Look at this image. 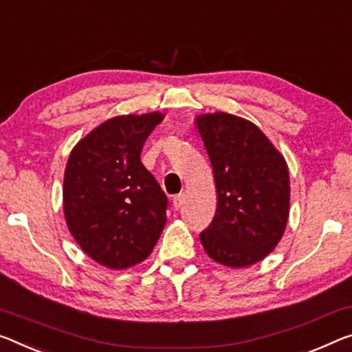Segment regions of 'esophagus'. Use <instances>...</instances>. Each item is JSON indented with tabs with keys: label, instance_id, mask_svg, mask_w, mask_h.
<instances>
[{
	"label": "esophagus",
	"instance_id": "1",
	"mask_svg": "<svg viewBox=\"0 0 352 352\" xmlns=\"http://www.w3.org/2000/svg\"><path fill=\"white\" fill-rule=\"evenodd\" d=\"M172 205H174V210L180 208V206L183 205V196H182V194H178V196H175L174 199H172Z\"/></svg>",
	"mask_w": 352,
	"mask_h": 352
}]
</instances>
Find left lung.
<instances>
[{"instance_id": "left-lung-1", "label": "left lung", "mask_w": 352, "mask_h": 352, "mask_svg": "<svg viewBox=\"0 0 352 352\" xmlns=\"http://www.w3.org/2000/svg\"><path fill=\"white\" fill-rule=\"evenodd\" d=\"M196 126L213 167L217 206L200 243L211 260L246 267L270 255L289 214L287 161L258 126L228 113L200 114Z\"/></svg>"}]
</instances>
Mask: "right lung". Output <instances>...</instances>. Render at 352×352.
I'll return each instance as SVG.
<instances>
[{
  "instance_id": "right-lung-1",
  "label": "right lung",
  "mask_w": 352,
  "mask_h": 352,
  "mask_svg": "<svg viewBox=\"0 0 352 352\" xmlns=\"http://www.w3.org/2000/svg\"><path fill=\"white\" fill-rule=\"evenodd\" d=\"M164 114L116 116L72 148L64 172V216L82 252L109 270L152 254L166 226L167 197L141 163L144 142Z\"/></svg>"
}]
</instances>
